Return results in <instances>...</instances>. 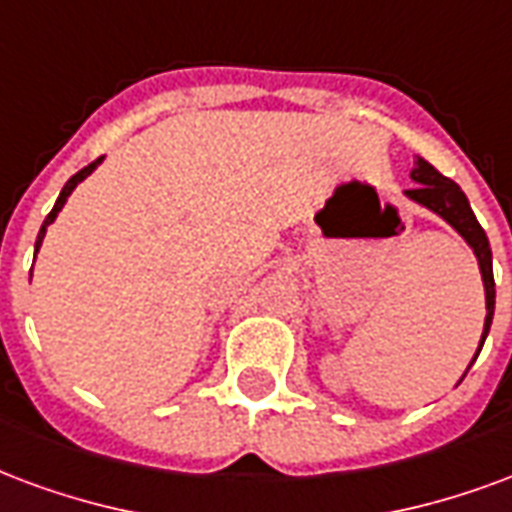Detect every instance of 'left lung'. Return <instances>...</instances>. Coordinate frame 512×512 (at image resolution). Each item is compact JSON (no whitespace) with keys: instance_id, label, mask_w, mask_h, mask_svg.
<instances>
[{"instance_id":"8db88e82","label":"left lung","mask_w":512,"mask_h":512,"mask_svg":"<svg viewBox=\"0 0 512 512\" xmlns=\"http://www.w3.org/2000/svg\"><path fill=\"white\" fill-rule=\"evenodd\" d=\"M412 179L418 181V187L407 189V198H412L420 206L431 208L434 214L450 222L461 233V238L472 246V252L478 255L480 274H483V285H486V325H483V339H480V350H483L488 328H491V320H494V298H497L494 268H491V246H488L486 230L480 227V222L472 214L467 195L461 192V187L456 181H450L448 176H442L434 165H429L426 160H418L415 168H412ZM480 350L475 352V358L480 355Z\"/></svg>"}]
</instances>
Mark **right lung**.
<instances>
[{"label":"right lung","instance_id":"obj_1","mask_svg":"<svg viewBox=\"0 0 512 512\" xmlns=\"http://www.w3.org/2000/svg\"><path fill=\"white\" fill-rule=\"evenodd\" d=\"M100 162H102V157H100V160L89 162V165H86V168L78 170V173H75L73 179H70V181H67V184H64L62 192H59V198H56L54 208H51V214H48V217H45L43 227H40V236H37V244H34V249H40V244H43V238H45V227L51 225V222H54V219H56V214H59V211H62V206H64V203H67V198H70V192H73V189L78 187V184H81V181L86 179V176H89V173H92V170L97 168V165H100Z\"/></svg>","mask_w":512,"mask_h":512}]
</instances>
